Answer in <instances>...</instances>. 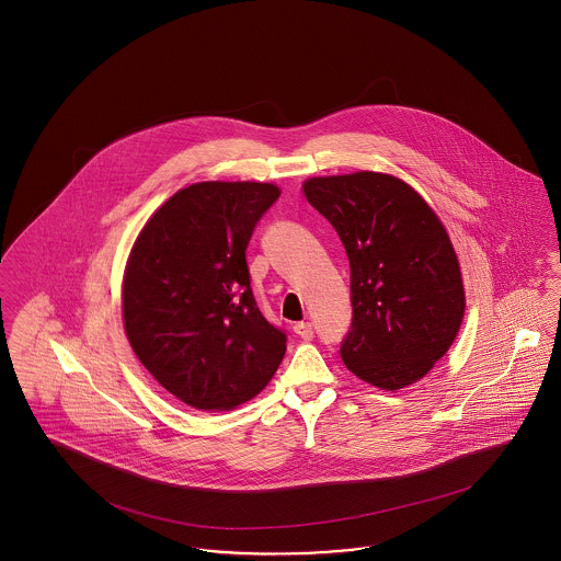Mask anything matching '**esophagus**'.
I'll use <instances>...</instances> for the list:
<instances>
[{
  "label": "esophagus",
  "instance_id": "1",
  "mask_svg": "<svg viewBox=\"0 0 561 561\" xmlns=\"http://www.w3.org/2000/svg\"><path fill=\"white\" fill-rule=\"evenodd\" d=\"M295 332H297L302 341H311L313 339V329H311L309 322H298V324H295Z\"/></svg>",
  "mask_w": 561,
  "mask_h": 561
}]
</instances>
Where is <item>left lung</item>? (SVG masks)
<instances>
[{"label":"left lung","mask_w":561,"mask_h":561,"mask_svg":"<svg viewBox=\"0 0 561 561\" xmlns=\"http://www.w3.org/2000/svg\"><path fill=\"white\" fill-rule=\"evenodd\" d=\"M302 191L350 259L352 327L341 341L343 363L381 390L415 383L451 347L466 307L445 227L394 175L311 178Z\"/></svg>","instance_id":"1"}]
</instances>
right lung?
<instances>
[{
  "label": "right lung",
  "mask_w": 561,
  "mask_h": 561,
  "mask_svg": "<svg viewBox=\"0 0 561 561\" xmlns=\"http://www.w3.org/2000/svg\"><path fill=\"white\" fill-rule=\"evenodd\" d=\"M279 188L201 182L148 220L133 245L123 318L133 352L167 392L201 411L259 394L286 354V332L256 305L245 250Z\"/></svg>",
  "instance_id": "add662e5"
}]
</instances>
